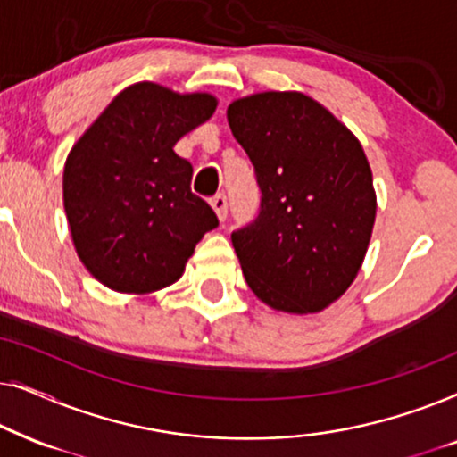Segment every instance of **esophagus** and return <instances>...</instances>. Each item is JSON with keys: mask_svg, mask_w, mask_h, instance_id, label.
Segmentation results:
<instances>
[{"mask_svg": "<svg viewBox=\"0 0 457 457\" xmlns=\"http://www.w3.org/2000/svg\"><path fill=\"white\" fill-rule=\"evenodd\" d=\"M212 208H214L218 220L224 222L227 220V214H228V202H227V195L224 193H218V195L212 197Z\"/></svg>", "mask_w": 457, "mask_h": 457, "instance_id": "esophagus-1", "label": "esophagus"}]
</instances>
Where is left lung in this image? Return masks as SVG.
<instances>
[{
  "label": "left lung",
  "mask_w": 457,
  "mask_h": 457,
  "mask_svg": "<svg viewBox=\"0 0 457 457\" xmlns=\"http://www.w3.org/2000/svg\"><path fill=\"white\" fill-rule=\"evenodd\" d=\"M252 160L260 214L230 235L255 295L308 314L353 283L370 243L377 195L360 141L314 99L268 91L228 105Z\"/></svg>",
  "instance_id": "8db88e82"
}]
</instances>
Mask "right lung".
Segmentation results:
<instances>
[{"label": "right lung", "instance_id": "right-lung-1", "mask_svg": "<svg viewBox=\"0 0 457 457\" xmlns=\"http://www.w3.org/2000/svg\"><path fill=\"white\" fill-rule=\"evenodd\" d=\"M216 99L139 83L124 89L72 147L64 208L74 247L99 283L152 293L180 278L214 210L191 191L174 143L208 120Z\"/></svg>", "mask_w": 457, "mask_h": 457}]
</instances>
